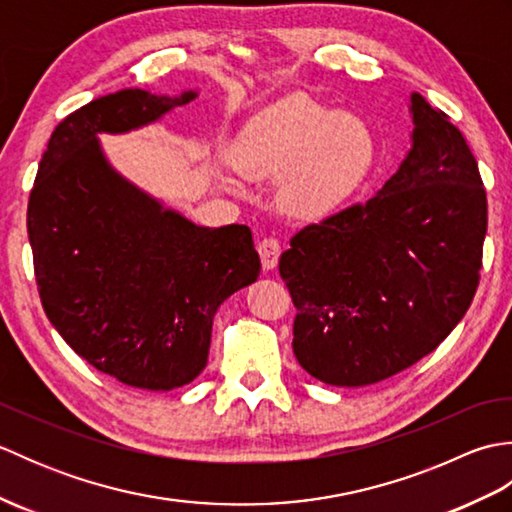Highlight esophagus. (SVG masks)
Segmentation results:
<instances>
[{"label": "esophagus", "mask_w": 512, "mask_h": 512, "mask_svg": "<svg viewBox=\"0 0 512 512\" xmlns=\"http://www.w3.org/2000/svg\"><path fill=\"white\" fill-rule=\"evenodd\" d=\"M259 250V257H262V266L264 270H273L279 262V255H281V246L275 237H264L262 242L257 246Z\"/></svg>", "instance_id": "34e87169"}]
</instances>
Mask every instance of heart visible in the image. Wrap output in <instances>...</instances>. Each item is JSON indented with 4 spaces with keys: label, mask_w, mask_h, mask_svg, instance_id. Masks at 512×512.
Segmentation results:
<instances>
[{
    "label": "heart",
    "mask_w": 512,
    "mask_h": 512,
    "mask_svg": "<svg viewBox=\"0 0 512 512\" xmlns=\"http://www.w3.org/2000/svg\"><path fill=\"white\" fill-rule=\"evenodd\" d=\"M376 158L363 118L292 94L259 114L239 149V167L281 182V206L299 220H321L352 198Z\"/></svg>",
    "instance_id": "b5f03b06"
}]
</instances>
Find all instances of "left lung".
Wrapping results in <instances>:
<instances>
[{"mask_svg": "<svg viewBox=\"0 0 512 512\" xmlns=\"http://www.w3.org/2000/svg\"><path fill=\"white\" fill-rule=\"evenodd\" d=\"M411 149L367 202L306 226L279 257L292 350L325 385L363 387L436 350L475 297L486 191L458 127L418 92Z\"/></svg>", "mask_w": 512, "mask_h": 512, "instance_id": "1", "label": "left lung"}]
</instances>
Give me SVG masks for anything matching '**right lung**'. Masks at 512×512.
I'll return each mask as SVG.
<instances>
[{
	"label": "right lung",
	"mask_w": 512,
	"mask_h": 512,
	"mask_svg": "<svg viewBox=\"0 0 512 512\" xmlns=\"http://www.w3.org/2000/svg\"><path fill=\"white\" fill-rule=\"evenodd\" d=\"M198 99L129 88L101 96L50 136L28 202L41 306L63 341L121 383L189 385L209 361L222 301L259 277L244 224L198 226L107 160L99 136L127 134Z\"/></svg>",
	"instance_id": "add662e5"
}]
</instances>
